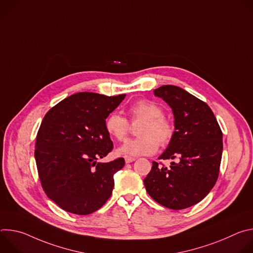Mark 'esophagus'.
<instances>
[{
  "instance_id": "esophagus-1",
  "label": "esophagus",
  "mask_w": 253,
  "mask_h": 253,
  "mask_svg": "<svg viewBox=\"0 0 253 253\" xmlns=\"http://www.w3.org/2000/svg\"><path fill=\"white\" fill-rule=\"evenodd\" d=\"M135 161V158L134 157H130V156H125V162L126 163H131Z\"/></svg>"
}]
</instances>
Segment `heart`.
<instances>
[{
    "instance_id": "b5f03b06",
    "label": "heart",
    "mask_w": 253,
    "mask_h": 253,
    "mask_svg": "<svg viewBox=\"0 0 253 253\" xmlns=\"http://www.w3.org/2000/svg\"><path fill=\"white\" fill-rule=\"evenodd\" d=\"M128 113L131 121H141L137 129L139 137L128 140L120 148L125 155H151L171 142L175 127L172 120L163 115V109L150 100H139L132 104ZM105 128L111 137L118 141L126 139L129 133V122L118 113H112L105 121Z\"/></svg>"
}]
</instances>
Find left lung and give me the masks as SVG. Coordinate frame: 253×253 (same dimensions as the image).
<instances>
[{
    "label": "left lung",
    "instance_id": "obj_1",
    "mask_svg": "<svg viewBox=\"0 0 253 253\" xmlns=\"http://www.w3.org/2000/svg\"><path fill=\"white\" fill-rule=\"evenodd\" d=\"M172 109L174 136L158 159H175L169 168L152 162L144 179L148 194L159 204L180 210L200 202L217 181L222 156V131L210 107L173 85L154 90Z\"/></svg>",
    "mask_w": 253,
    "mask_h": 253
}]
</instances>
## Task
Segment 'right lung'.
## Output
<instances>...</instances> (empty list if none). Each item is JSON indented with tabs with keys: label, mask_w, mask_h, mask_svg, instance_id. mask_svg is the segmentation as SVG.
<instances>
[{
	"label": "right lung",
	"mask_w": 253,
	"mask_h": 253,
	"mask_svg": "<svg viewBox=\"0 0 253 253\" xmlns=\"http://www.w3.org/2000/svg\"><path fill=\"white\" fill-rule=\"evenodd\" d=\"M125 96L81 92L62 100L45 115L36 139L35 159L46 195L63 210L87 215L110 198L113 176L125 160H97L113 149L105 121Z\"/></svg>",
	"instance_id": "obj_1"
}]
</instances>
